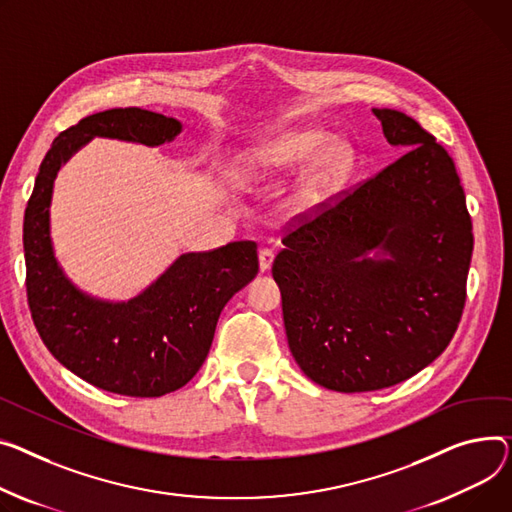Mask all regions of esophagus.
Listing matches in <instances>:
<instances>
[{
    "instance_id": "esophagus-1",
    "label": "esophagus",
    "mask_w": 512,
    "mask_h": 512,
    "mask_svg": "<svg viewBox=\"0 0 512 512\" xmlns=\"http://www.w3.org/2000/svg\"><path fill=\"white\" fill-rule=\"evenodd\" d=\"M271 263H274V251L271 249H259V269L269 271Z\"/></svg>"
}]
</instances>
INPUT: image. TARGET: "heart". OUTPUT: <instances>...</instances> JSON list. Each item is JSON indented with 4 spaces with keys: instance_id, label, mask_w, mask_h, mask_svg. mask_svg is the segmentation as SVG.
I'll return each mask as SVG.
<instances>
[{
    "instance_id": "heart-1",
    "label": "heart",
    "mask_w": 512,
    "mask_h": 512,
    "mask_svg": "<svg viewBox=\"0 0 512 512\" xmlns=\"http://www.w3.org/2000/svg\"><path fill=\"white\" fill-rule=\"evenodd\" d=\"M302 165L294 203L300 212H313L348 183L356 152L344 140H329L321 129H298L255 148L247 158V173L257 181H280Z\"/></svg>"
}]
</instances>
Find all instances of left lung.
<instances>
[{"label":"left lung","mask_w":512,"mask_h":512,"mask_svg":"<svg viewBox=\"0 0 512 512\" xmlns=\"http://www.w3.org/2000/svg\"><path fill=\"white\" fill-rule=\"evenodd\" d=\"M372 113L407 152L290 232L271 267L296 364L339 393L397 385L445 352L473 251L453 158L405 113Z\"/></svg>","instance_id":"8db88e82"}]
</instances>
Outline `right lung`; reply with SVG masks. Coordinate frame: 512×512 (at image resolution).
Masks as SVG:
<instances>
[{
  "instance_id": "add662e5",
  "label": "right lung",
  "mask_w": 512,
  "mask_h": 512,
  "mask_svg": "<svg viewBox=\"0 0 512 512\" xmlns=\"http://www.w3.org/2000/svg\"><path fill=\"white\" fill-rule=\"evenodd\" d=\"M183 123L127 107L94 113L59 133L24 214L26 292L47 350L86 383L129 397H160L187 385L206 360L226 302L259 271L257 245L238 241L208 253H183L129 300L76 286L51 238V201L59 168L94 138L142 146L173 142Z\"/></svg>"
}]
</instances>
